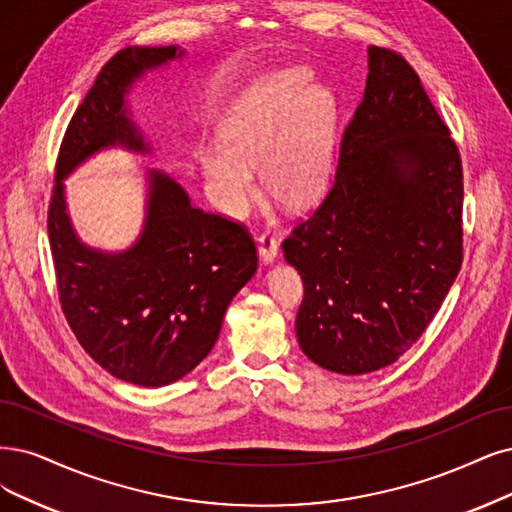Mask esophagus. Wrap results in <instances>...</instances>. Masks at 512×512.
Returning <instances> with one entry per match:
<instances>
[{
    "instance_id": "esophagus-1",
    "label": "esophagus",
    "mask_w": 512,
    "mask_h": 512,
    "mask_svg": "<svg viewBox=\"0 0 512 512\" xmlns=\"http://www.w3.org/2000/svg\"><path fill=\"white\" fill-rule=\"evenodd\" d=\"M259 242V259L266 263V266H272V263L278 259V242L276 238L268 236V234H261L257 238Z\"/></svg>"
}]
</instances>
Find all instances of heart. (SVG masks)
<instances>
[{"instance_id":"heart-1","label":"heart","mask_w":512,"mask_h":512,"mask_svg":"<svg viewBox=\"0 0 512 512\" xmlns=\"http://www.w3.org/2000/svg\"><path fill=\"white\" fill-rule=\"evenodd\" d=\"M306 69H282L246 88L219 124V143L198 151L208 196L225 215H240L257 194L287 211H304L325 192L331 170L335 101L310 86Z\"/></svg>"}]
</instances>
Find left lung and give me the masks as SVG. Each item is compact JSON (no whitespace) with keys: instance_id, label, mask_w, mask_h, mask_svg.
Wrapping results in <instances>:
<instances>
[{"instance_id":"left-lung-1","label":"left lung","mask_w":512,"mask_h":512,"mask_svg":"<svg viewBox=\"0 0 512 512\" xmlns=\"http://www.w3.org/2000/svg\"><path fill=\"white\" fill-rule=\"evenodd\" d=\"M361 105L327 198L282 242L304 280L297 342L312 363L363 375L403 356L462 266V162L401 54L369 46Z\"/></svg>"}]
</instances>
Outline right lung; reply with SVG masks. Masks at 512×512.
Returning <instances> with one entry per match:
<instances>
[{"mask_svg":"<svg viewBox=\"0 0 512 512\" xmlns=\"http://www.w3.org/2000/svg\"><path fill=\"white\" fill-rule=\"evenodd\" d=\"M183 56L179 46H128L101 69L65 132L48 211L71 331L107 373L143 388L181 380L213 350L227 306L257 272L255 244L242 225L192 206L177 179L147 168L137 240L124 251L94 249L71 223L65 179L111 147L154 154L130 118L128 94L145 73Z\"/></svg>","mask_w":512,"mask_h":512,"instance_id":"1","label":"right lung"}]
</instances>
